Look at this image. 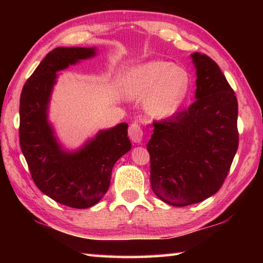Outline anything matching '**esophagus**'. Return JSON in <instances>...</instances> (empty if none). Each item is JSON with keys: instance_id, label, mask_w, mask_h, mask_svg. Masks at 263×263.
Listing matches in <instances>:
<instances>
[{"instance_id": "34e87169", "label": "esophagus", "mask_w": 263, "mask_h": 263, "mask_svg": "<svg viewBox=\"0 0 263 263\" xmlns=\"http://www.w3.org/2000/svg\"><path fill=\"white\" fill-rule=\"evenodd\" d=\"M128 137L130 139L136 142V144H140L142 141V137H144V131H142L141 126L138 123H132L130 127H128Z\"/></svg>"}]
</instances>
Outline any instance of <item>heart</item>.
Segmentation results:
<instances>
[{
  "label": "heart",
  "instance_id": "heart-1",
  "mask_svg": "<svg viewBox=\"0 0 263 263\" xmlns=\"http://www.w3.org/2000/svg\"><path fill=\"white\" fill-rule=\"evenodd\" d=\"M186 69L166 60L144 62L128 70L124 91L133 100L147 97L145 109L151 117L167 118L179 109L188 92Z\"/></svg>",
  "mask_w": 263,
  "mask_h": 263
}]
</instances>
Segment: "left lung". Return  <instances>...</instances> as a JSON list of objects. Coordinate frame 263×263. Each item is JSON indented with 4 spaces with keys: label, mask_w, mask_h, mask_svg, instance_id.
Returning a JSON list of instances; mask_svg holds the SVG:
<instances>
[{
    "label": "left lung",
    "mask_w": 263,
    "mask_h": 263,
    "mask_svg": "<svg viewBox=\"0 0 263 263\" xmlns=\"http://www.w3.org/2000/svg\"><path fill=\"white\" fill-rule=\"evenodd\" d=\"M196 67L195 101L168 119L154 122L147 142L151 185L174 206L199 203L224 183L238 149V101L211 58L191 54Z\"/></svg>",
    "instance_id": "1"
}]
</instances>
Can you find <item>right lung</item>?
<instances>
[{
  "instance_id": "right-lung-1",
  "label": "right lung",
  "mask_w": 263,
  "mask_h": 263,
  "mask_svg": "<svg viewBox=\"0 0 263 263\" xmlns=\"http://www.w3.org/2000/svg\"><path fill=\"white\" fill-rule=\"evenodd\" d=\"M96 54L94 47H57L25 82L20 101V144L38 189L62 205L87 209L109 189L116 161L131 149L127 124L100 131L75 152L57 141L48 103L57 72Z\"/></svg>"
}]
</instances>
